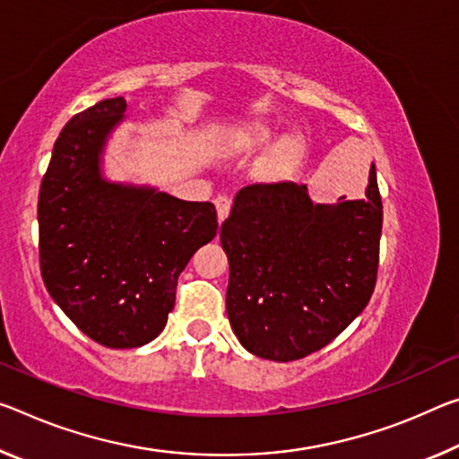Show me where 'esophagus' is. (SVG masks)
I'll return each instance as SVG.
<instances>
[{
	"label": "esophagus",
	"instance_id": "obj_1",
	"mask_svg": "<svg viewBox=\"0 0 459 459\" xmlns=\"http://www.w3.org/2000/svg\"><path fill=\"white\" fill-rule=\"evenodd\" d=\"M214 204H216V212H218V222H222L224 218H227L229 212H230L232 200L229 198V195H218V198L214 200Z\"/></svg>",
	"mask_w": 459,
	"mask_h": 459
}]
</instances>
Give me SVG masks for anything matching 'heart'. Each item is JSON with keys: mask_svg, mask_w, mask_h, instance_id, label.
<instances>
[{"mask_svg": "<svg viewBox=\"0 0 459 459\" xmlns=\"http://www.w3.org/2000/svg\"><path fill=\"white\" fill-rule=\"evenodd\" d=\"M273 134L275 130L269 125H265V122H251V125H243L232 130L230 141H232V147L238 151H255L272 141ZM300 152H302L300 136L296 134L283 136L281 141L269 151V155L264 159V163L259 165V173L269 179L286 176V173L296 165Z\"/></svg>", "mask_w": 459, "mask_h": 459, "instance_id": "1", "label": "heart"}]
</instances>
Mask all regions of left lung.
Masks as SVG:
<instances>
[{"mask_svg": "<svg viewBox=\"0 0 459 459\" xmlns=\"http://www.w3.org/2000/svg\"><path fill=\"white\" fill-rule=\"evenodd\" d=\"M315 204L307 186L253 184L237 194L221 243L230 273L227 315L253 355L294 361L343 333L372 298L382 198L376 167L366 198Z\"/></svg>", "mask_w": 459, "mask_h": 459, "instance_id": "obj_1", "label": "left lung"}]
</instances>
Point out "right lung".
Masks as SVG:
<instances>
[{"label": "right lung", "mask_w": 459, "mask_h": 459, "mask_svg": "<svg viewBox=\"0 0 459 459\" xmlns=\"http://www.w3.org/2000/svg\"><path fill=\"white\" fill-rule=\"evenodd\" d=\"M126 100H101L56 138L39 194L40 273L77 329L110 349L165 329L178 278L216 237V208L101 176V152Z\"/></svg>", "instance_id": "1"}]
</instances>
